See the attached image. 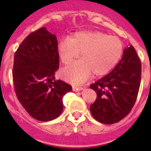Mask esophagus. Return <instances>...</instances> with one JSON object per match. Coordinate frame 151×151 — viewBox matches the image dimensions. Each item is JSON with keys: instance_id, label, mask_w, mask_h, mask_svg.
Masks as SVG:
<instances>
[{"instance_id": "obj_1", "label": "esophagus", "mask_w": 151, "mask_h": 151, "mask_svg": "<svg viewBox=\"0 0 151 151\" xmlns=\"http://www.w3.org/2000/svg\"><path fill=\"white\" fill-rule=\"evenodd\" d=\"M73 91H79L83 90L82 87H77V86H73Z\"/></svg>"}]
</instances>
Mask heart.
I'll return each instance as SVG.
<instances>
[{
	"label": "heart",
	"instance_id": "1",
	"mask_svg": "<svg viewBox=\"0 0 151 151\" xmlns=\"http://www.w3.org/2000/svg\"><path fill=\"white\" fill-rule=\"evenodd\" d=\"M122 41L116 36L100 32H78L61 40L57 51L65 65L77 58L81 60L64 68L63 78L73 84L82 83L91 74L101 76L107 74L116 65L122 54Z\"/></svg>",
	"mask_w": 151,
	"mask_h": 151
}]
</instances>
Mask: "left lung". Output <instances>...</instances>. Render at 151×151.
Returning <instances> with one entry per match:
<instances>
[{"mask_svg":"<svg viewBox=\"0 0 151 151\" xmlns=\"http://www.w3.org/2000/svg\"><path fill=\"white\" fill-rule=\"evenodd\" d=\"M141 65L132 46L125 49L122 59L109 74L90 88L97 98L90 110L96 120L104 124L119 122L130 113L141 84Z\"/></svg>","mask_w":151,"mask_h":151,"instance_id":"1","label":"left lung"}]
</instances>
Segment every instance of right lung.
I'll use <instances>...</instances> for the list:
<instances>
[{
  "label": "right lung",
  "instance_id": "1",
  "mask_svg": "<svg viewBox=\"0 0 151 151\" xmlns=\"http://www.w3.org/2000/svg\"><path fill=\"white\" fill-rule=\"evenodd\" d=\"M58 68L57 37L45 27L30 33L15 52L14 90L19 103L37 120L46 122L59 116L63 98L71 91V85L55 79Z\"/></svg>",
  "mask_w": 151,
  "mask_h": 151
}]
</instances>
